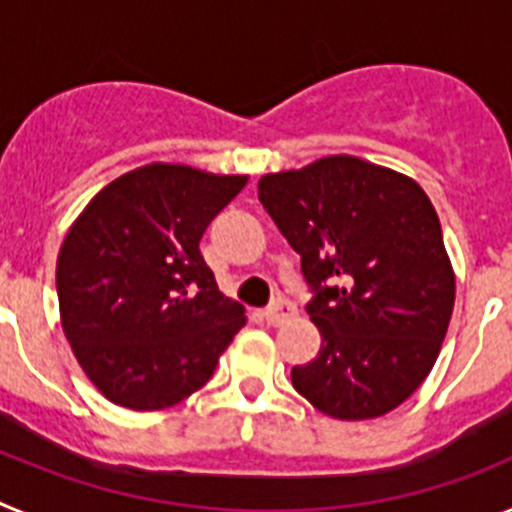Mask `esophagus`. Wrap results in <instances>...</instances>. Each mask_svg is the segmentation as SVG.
I'll list each match as a JSON object with an SVG mask.
<instances>
[{
    "mask_svg": "<svg viewBox=\"0 0 512 512\" xmlns=\"http://www.w3.org/2000/svg\"><path fill=\"white\" fill-rule=\"evenodd\" d=\"M295 315H297V307L289 300H282V297H279L277 302H271V305L264 310V320L269 325H282L287 323V320L295 318Z\"/></svg>",
    "mask_w": 512,
    "mask_h": 512,
    "instance_id": "34e87169",
    "label": "esophagus"
}]
</instances>
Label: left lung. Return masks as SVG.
Segmentation results:
<instances>
[{"label":"left lung","instance_id":"8db88e82","mask_svg":"<svg viewBox=\"0 0 512 512\" xmlns=\"http://www.w3.org/2000/svg\"><path fill=\"white\" fill-rule=\"evenodd\" d=\"M259 200L300 253L323 336L318 356L292 369L295 390L338 420L395 410L436 364L454 310L428 194L392 169L328 156L261 176Z\"/></svg>","mask_w":512,"mask_h":512}]
</instances>
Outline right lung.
<instances>
[{
    "instance_id": "add662e5",
    "label": "right lung",
    "mask_w": 512,
    "mask_h": 512,
    "mask_svg": "<svg viewBox=\"0 0 512 512\" xmlns=\"http://www.w3.org/2000/svg\"><path fill=\"white\" fill-rule=\"evenodd\" d=\"M248 176L148 164L110 182L63 238V333L104 397L164 410L197 392L246 325L200 253L212 217Z\"/></svg>"
}]
</instances>
